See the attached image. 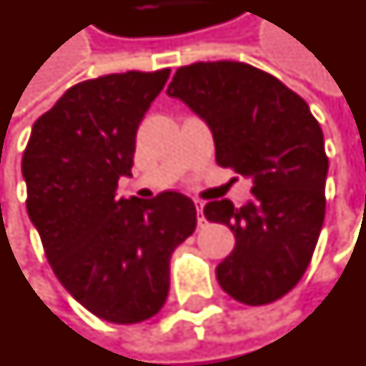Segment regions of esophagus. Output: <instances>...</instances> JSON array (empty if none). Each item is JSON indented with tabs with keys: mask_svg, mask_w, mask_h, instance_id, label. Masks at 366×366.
<instances>
[{
	"mask_svg": "<svg viewBox=\"0 0 366 366\" xmlns=\"http://www.w3.org/2000/svg\"><path fill=\"white\" fill-rule=\"evenodd\" d=\"M194 204H196V212H198V224H200V226H204V224H206V218L202 216V212H204V202L194 200Z\"/></svg>",
	"mask_w": 366,
	"mask_h": 366,
	"instance_id": "1",
	"label": "esophagus"
}]
</instances>
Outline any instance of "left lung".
I'll return each mask as SVG.
<instances>
[{
	"mask_svg": "<svg viewBox=\"0 0 366 366\" xmlns=\"http://www.w3.org/2000/svg\"><path fill=\"white\" fill-rule=\"evenodd\" d=\"M166 93L206 121L216 162L252 180L242 208L229 200L204 206L209 222L236 236L216 267L222 290L245 305L277 301L303 277L325 219L323 130L297 93L247 63L180 67Z\"/></svg>",
	"mask_w": 366,
	"mask_h": 366,
	"instance_id": "left-lung-1",
	"label": "left lung"
}]
</instances>
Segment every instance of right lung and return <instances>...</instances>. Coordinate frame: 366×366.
<instances>
[{"label":"right lung","mask_w":366,"mask_h":366,"mask_svg":"<svg viewBox=\"0 0 366 366\" xmlns=\"http://www.w3.org/2000/svg\"><path fill=\"white\" fill-rule=\"evenodd\" d=\"M170 69L117 73L71 86L41 114L23 152L27 214L57 280L104 321H147L164 305L170 257L196 229L180 192L117 198L137 130Z\"/></svg>","instance_id":"obj_1"}]
</instances>
